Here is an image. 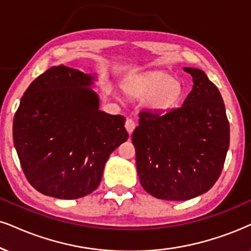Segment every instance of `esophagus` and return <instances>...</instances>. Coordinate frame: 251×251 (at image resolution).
Instances as JSON below:
<instances>
[{
	"label": "esophagus",
	"mask_w": 251,
	"mask_h": 251,
	"mask_svg": "<svg viewBox=\"0 0 251 251\" xmlns=\"http://www.w3.org/2000/svg\"><path fill=\"white\" fill-rule=\"evenodd\" d=\"M126 130H128V132L129 134H132V131L135 130V128H136V122L134 120L131 119V117H128V119L126 120Z\"/></svg>",
	"instance_id": "obj_1"
}]
</instances>
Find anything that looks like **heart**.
<instances>
[{
	"instance_id": "heart-1",
	"label": "heart",
	"mask_w": 251,
	"mask_h": 251,
	"mask_svg": "<svg viewBox=\"0 0 251 251\" xmlns=\"http://www.w3.org/2000/svg\"><path fill=\"white\" fill-rule=\"evenodd\" d=\"M126 91L134 98L148 97L147 104L151 109L168 110L180 101L184 88L170 73L152 71L129 82Z\"/></svg>"
}]
</instances>
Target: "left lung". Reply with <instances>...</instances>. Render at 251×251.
<instances>
[{
  "instance_id": "8db88e82",
  "label": "left lung",
  "mask_w": 251,
  "mask_h": 251,
  "mask_svg": "<svg viewBox=\"0 0 251 251\" xmlns=\"http://www.w3.org/2000/svg\"><path fill=\"white\" fill-rule=\"evenodd\" d=\"M193 88L181 107L142 110L132 132L141 185L157 199L188 200L220 177L229 148V122L219 89L201 70L185 67Z\"/></svg>"
}]
</instances>
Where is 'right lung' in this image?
I'll return each instance as SVG.
<instances>
[{
  "label": "right lung",
  "mask_w": 251,
  "mask_h": 251,
  "mask_svg": "<svg viewBox=\"0 0 251 251\" xmlns=\"http://www.w3.org/2000/svg\"><path fill=\"white\" fill-rule=\"evenodd\" d=\"M94 78L64 65L33 80L12 136L27 181L40 193L78 199L100 184L110 153L128 140L126 117L99 110Z\"/></svg>",
  "instance_id": "right-lung-1"
}]
</instances>
